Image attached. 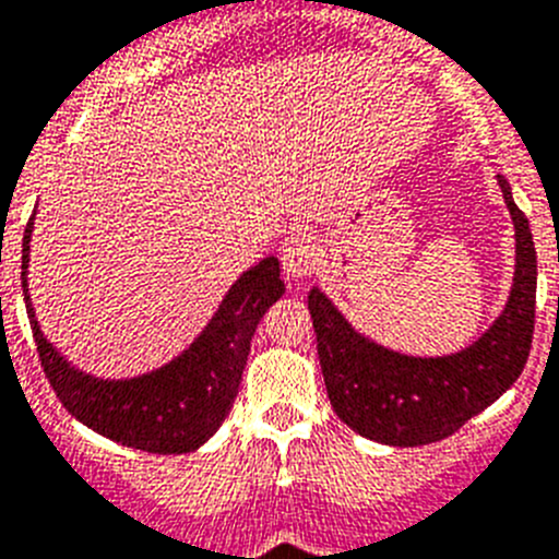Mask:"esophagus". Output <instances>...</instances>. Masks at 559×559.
Here are the masks:
<instances>
[{
    "mask_svg": "<svg viewBox=\"0 0 559 559\" xmlns=\"http://www.w3.org/2000/svg\"><path fill=\"white\" fill-rule=\"evenodd\" d=\"M320 261V247L314 236L309 233H293L281 247V264H284L286 278H307L314 273V266Z\"/></svg>",
    "mask_w": 559,
    "mask_h": 559,
    "instance_id": "esophagus-1",
    "label": "esophagus"
}]
</instances>
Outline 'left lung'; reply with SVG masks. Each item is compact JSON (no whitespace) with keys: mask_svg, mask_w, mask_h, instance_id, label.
Here are the masks:
<instances>
[{"mask_svg":"<svg viewBox=\"0 0 559 559\" xmlns=\"http://www.w3.org/2000/svg\"><path fill=\"white\" fill-rule=\"evenodd\" d=\"M514 222V284L507 309L473 346L450 357L388 352L348 326L320 289L309 293L318 357L334 414L366 439L419 448L448 439L521 377L535 334L537 255L528 219L498 174Z\"/></svg>","mask_w":559,"mask_h":559,"instance_id":"8db88e82","label":"left lung"}]
</instances>
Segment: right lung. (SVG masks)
Returning <instances> with one entry per match:
<instances>
[{"instance_id": "obj_1", "label": "right lung", "mask_w": 559, "mask_h": 559, "mask_svg": "<svg viewBox=\"0 0 559 559\" xmlns=\"http://www.w3.org/2000/svg\"><path fill=\"white\" fill-rule=\"evenodd\" d=\"M33 219L24 227L22 289L38 360L61 405L95 433L145 453H191L225 421L239 394L250 340L259 320L284 295L275 255L247 270L222 300L219 312L177 360L134 380H98L78 371L47 343L27 295Z\"/></svg>"}]
</instances>
